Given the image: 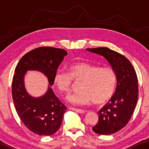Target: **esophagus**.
<instances>
[{
	"mask_svg": "<svg viewBox=\"0 0 149 149\" xmlns=\"http://www.w3.org/2000/svg\"><path fill=\"white\" fill-rule=\"evenodd\" d=\"M70 109H72V111H74L75 112L79 113H84L85 112L84 110L82 109H75V108H70Z\"/></svg>",
	"mask_w": 149,
	"mask_h": 149,
	"instance_id": "esophagus-1",
	"label": "esophagus"
}]
</instances>
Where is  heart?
Listing matches in <instances>:
<instances>
[{"label": "heart", "mask_w": 149, "mask_h": 149, "mask_svg": "<svg viewBox=\"0 0 149 149\" xmlns=\"http://www.w3.org/2000/svg\"><path fill=\"white\" fill-rule=\"evenodd\" d=\"M69 73L58 70L54 76V84L61 93L68 94L73 79L81 81L80 91L70 97L72 103L85 104L93 100L96 104H103L111 98L116 87L117 76L109 67L100 68L88 63L79 62L68 67Z\"/></svg>", "instance_id": "heart-1"}]
</instances>
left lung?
<instances>
[{"label": "left lung", "instance_id": "left-lung-1", "mask_svg": "<svg viewBox=\"0 0 149 149\" xmlns=\"http://www.w3.org/2000/svg\"><path fill=\"white\" fill-rule=\"evenodd\" d=\"M86 50L103 56L116 72V92L98 112V121L93 127V130L98 134H113L127 125L134 111L138 98L136 73L125 56L109 48L98 47Z\"/></svg>", "mask_w": 149, "mask_h": 149}]
</instances>
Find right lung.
Here are the masks:
<instances>
[{
    "mask_svg": "<svg viewBox=\"0 0 149 149\" xmlns=\"http://www.w3.org/2000/svg\"><path fill=\"white\" fill-rule=\"evenodd\" d=\"M67 54L62 49L37 48L23 56L15 70L12 82L15 107L23 123L36 134L50 136L55 133L68 109L51 88L58 66ZM29 70H39L47 77L50 85L45 95L40 97H32L26 93L24 75Z\"/></svg>",
    "mask_w": 149,
    "mask_h": 149,
    "instance_id": "1",
    "label": "right lung"
}]
</instances>
